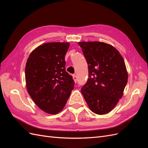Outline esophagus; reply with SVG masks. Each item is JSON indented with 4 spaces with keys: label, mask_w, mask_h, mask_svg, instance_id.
<instances>
[{
    "label": "esophagus",
    "mask_w": 148,
    "mask_h": 148,
    "mask_svg": "<svg viewBox=\"0 0 148 148\" xmlns=\"http://www.w3.org/2000/svg\"><path fill=\"white\" fill-rule=\"evenodd\" d=\"M73 80H74L75 83H77V79H78V78H77V76H76L75 75H73Z\"/></svg>",
    "instance_id": "34e87169"
}]
</instances>
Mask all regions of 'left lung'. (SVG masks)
<instances>
[{
    "instance_id": "1",
    "label": "left lung",
    "mask_w": 148,
    "mask_h": 148,
    "mask_svg": "<svg viewBox=\"0 0 148 148\" xmlns=\"http://www.w3.org/2000/svg\"><path fill=\"white\" fill-rule=\"evenodd\" d=\"M88 65L89 78L81 91L94 113L109 112L123 96L128 73L122 56L110 44L79 42Z\"/></svg>"
}]
</instances>
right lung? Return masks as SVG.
I'll use <instances>...</instances> for the list:
<instances>
[{
	"label": "right lung",
	"mask_w": 148,
	"mask_h": 148,
	"mask_svg": "<svg viewBox=\"0 0 148 148\" xmlns=\"http://www.w3.org/2000/svg\"><path fill=\"white\" fill-rule=\"evenodd\" d=\"M69 42H48L31 53L25 67L28 94L40 109L56 114L65 106L74 88L73 77L65 70Z\"/></svg>",
	"instance_id": "obj_1"
}]
</instances>
